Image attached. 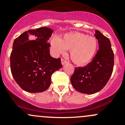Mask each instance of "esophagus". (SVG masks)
<instances>
[{"instance_id": "obj_1", "label": "esophagus", "mask_w": 125, "mask_h": 125, "mask_svg": "<svg viewBox=\"0 0 125 125\" xmlns=\"http://www.w3.org/2000/svg\"><path fill=\"white\" fill-rule=\"evenodd\" d=\"M61 63H62V64L63 65H65V64H66V63H67V61H66V60H64L63 59H61Z\"/></svg>"}]
</instances>
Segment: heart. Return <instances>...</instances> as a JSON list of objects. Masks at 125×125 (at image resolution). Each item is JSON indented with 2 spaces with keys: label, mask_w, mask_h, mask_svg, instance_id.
<instances>
[{
  "label": "heart",
  "mask_w": 125,
  "mask_h": 125,
  "mask_svg": "<svg viewBox=\"0 0 125 125\" xmlns=\"http://www.w3.org/2000/svg\"><path fill=\"white\" fill-rule=\"evenodd\" d=\"M51 45L56 54H63L66 50H70V58L73 62L82 66L93 60L99 43L95 37L74 32L65 34L60 39L52 38Z\"/></svg>",
  "instance_id": "b5f03b06"
}]
</instances>
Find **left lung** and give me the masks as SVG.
<instances>
[{"label": "left lung", "instance_id": "8db88e82", "mask_svg": "<svg viewBox=\"0 0 125 125\" xmlns=\"http://www.w3.org/2000/svg\"><path fill=\"white\" fill-rule=\"evenodd\" d=\"M94 36L98 40L99 51L86 66L75 68L71 77L74 89L87 94L97 93L105 86L114 67V52L110 40L98 30Z\"/></svg>", "mask_w": 125, "mask_h": 125}]
</instances>
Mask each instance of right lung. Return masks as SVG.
<instances>
[{
    "label": "right lung",
    "instance_id": "obj_1",
    "mask_svg": "<svg viewBox=\"0 0 125 125\" xmlns=\"http://www.w3.org/2000/svg\"><path fill=\"white\" fill-rule=\"evenodd\" d=\"M53 30L47 27L25 31L14 40L10 55L12 77L29 93H42L51 83V75L62 67L60 58L50 55L48 41Z\"/></svg>",
    "mask_w": 125,
    "mask_h": 125
}]
</instances>
